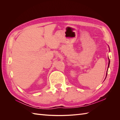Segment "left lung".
<instances>
[{"instance_id":"1","label":"left lung","mask_w":120,"mask_h":120,"mask_svg":"<svg viewBox=\"0 0 120 120\" xmlns=\"http://www.w3.org/2000/svg\"><path fill=\"white\" fill-rule=\"evenodd\" d=\"M108 59H109V57H108ZM110 60H109V64H108V68L109 67V65H110ZM107 72H108V71H107ZM107 74H106V77H107ZM106 78H105V79H106Z\"/></svg>"}]
</instances>
